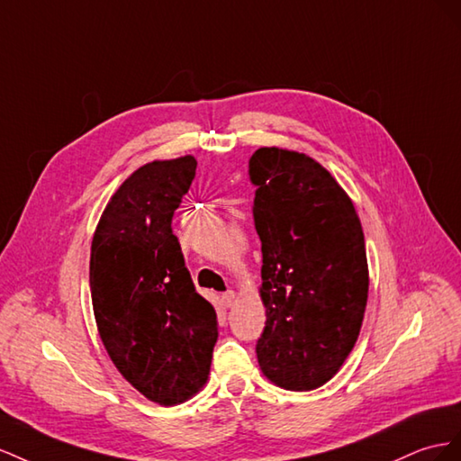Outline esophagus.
Here are the masks:
<instances>
[{"mask_svg":"<svg viewBox=\"0 0 461 461\" xmlns=\"http://www.w3.org/2000/svg\"><path fill=\"white\" fill-rule=\"evenodd\" d=\"M233 299H235V294L231 292V289H228V292L221 294V301H223V305H226V307L233 305Z\"/></svg>","mask_w":461,"mask_h":461,"instance_id":"1","label":"esophagus"}]
</instances>
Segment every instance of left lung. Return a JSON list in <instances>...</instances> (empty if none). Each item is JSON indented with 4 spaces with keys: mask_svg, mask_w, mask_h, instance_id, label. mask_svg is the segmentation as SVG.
I'll use <instances>...</instances> for the list:
<instances>
[{
    "mask_svg": "<svg viewBox=\"0 0 461 461\" xmlns=\"http://www.w3.org/2000/svg\"><path fill=\"white\" fill-rule=\"evenodd\" d=\"M249 177L267 307L260 371L285 390H314L339 371L361 330L369 295L361 221L346 191L307 154L258 149Z\"/></svg>",
    "mask_w": 461,
    "mask_h": 461,
    "instance_id": "1",
    "label": "left lung"
}]
</instances>
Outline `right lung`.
Instances as JSON below:
<instances>
[{
    "mask_svg": "<svg viewBox=\"0 0 461 461\" xmlns=\"http://www.w3.org/2000/svg\"><path fill=\"white\" fill-rule=\"evenodd\" d=\"M194 172L193 156L139 167L113 193L90 249L104 348L127 383L160 405L204 386L218 339L216 311L196 294L172 230Z\"/></svg>",
    "mask_w": 461,
    "mask_h": 461,
    "instance_id": "add662e5",
    "label": "right lung"
}]
</instances>
